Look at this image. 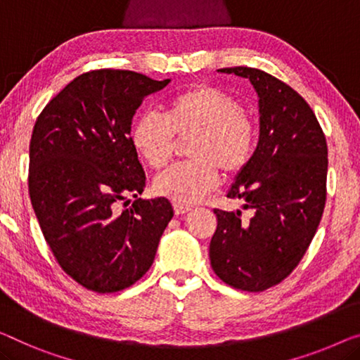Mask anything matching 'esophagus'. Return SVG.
Masks as SVG:
<instances>
[{
  "label": "esophagus",
  "mask_w": 360,
  "mask_h": 360,
  "mask_svg": "<svg viewBox=\"0 0 360 360\" xmlns=\"http://www.w3.org/2000/svg\"><path fill=\"white\" fill-rule=\"evenodd\" d=\"M173 208H174V213L176 214H184L187 212H191V207L189 205H182V203H173Z\"/></svg>",
  "instance_id": "esophagus-1"
}]
</instances>
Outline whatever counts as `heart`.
I'll return each instance as SVG.
<instances>
[{
    "mask_svg": "<svg viewBox=\"0 0 360 360\" xmlns=\"http://www.w3.org/2000/svg\"><path fill=\"white\" fill-rule=\"evenodd\" d=\"M194 132L191 162L171 166L155 179V192L176 203H194L218 184L219 174L239 173L254 153L255 126L231 95L212 85L176 94L163 116L147 111L134 122L131 142L153 169L169 162L174 134Z\"/></svg>",
    "mask_w": 360,
    "mask_h": 360,
    "instance_id": "b5f03b06",
    "label": "heart"
}]
</instances>
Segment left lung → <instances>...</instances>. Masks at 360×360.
I'll return each instance as SVG.
<instances>
[{
    "label": "left lung",
    "mask_w": 360,
    "mask_h": 360,
    "mask_svg": "<svg viewBox=\"0 0 360 360\" xmlns=\"http://www.w3.org/2000/svg\"><path fill=\"white\" fill-rule=\"evenodd\" d=\"M218 72L254 85L260 136L228 191L229 198H243L252 217L214 208L218 226L210 262L229 286L260 292L291 275L317 233L326 200L328 148L312 108L288 84L255 68Z\"/></svg>",
    "instance_id": "obj_1"
}]
</instances>
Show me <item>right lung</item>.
Masks as SVG:
<instances>
[{"label":"right lung","mask_w":360,"mask_h":360,"mask_svg":"<svg viewBox=\"0 0 360 360\" xmlns=\"http://www.w3.org/2000/svg\"><path fill=\"white\" fill-rule=\"evenodd\" d=\"M168 84L120 69L90 71L69 82L37 117L32 207L58 264L90 291H122L141 280L174 214L168 198L137 197L146 171L131 142L137 108ZM127 195L136 200L120 211Z\"/></svg>","instance_id":"right-lung-1"}]
</instances>
